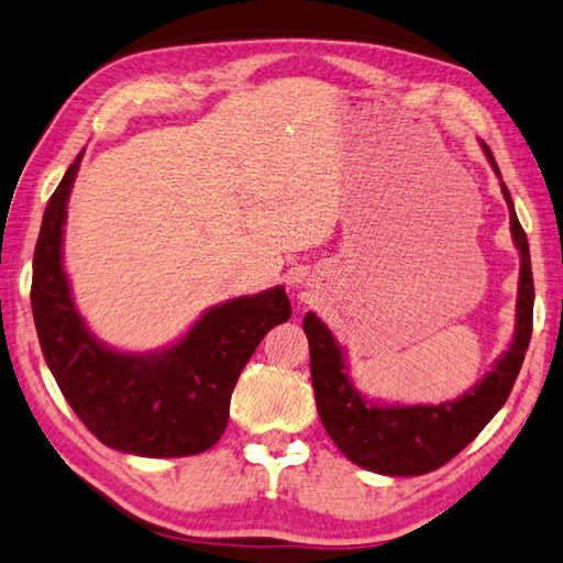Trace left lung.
<instances>
[{
    "label": "left lung",
    "mask_w": 563,
    "mask_h": 563,
    "mask_svg": "<svg viewBox=\"0 0 563 563\" xmlns=\"http://www.w3.org/2000/svg\"><path fill=\"white\" fill-rule=\"evenodd\" d=\"M485 155L499 175L489 147ZM501 177V175H499ZM509 207L511 240H515L521 260L519 294H517V327L509 351L495 368L470 388L457 400L440 406H378L363 398L349 378L346 358L339 341L333 339L327 323L317 313L303 317V333L309 339L311 353V383L317 393V408L323 428L336 448L358 467L390 477L428 475L465 450L482 428L505 406L531 339V317H534V279H531L529 242L517 220L515 202L507 185L501 183Z\"/></svg>",
    "instance_id": "1"
}]
</instances>
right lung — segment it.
Wrapping results in <instances>:
<instances>
[{"instance_id": "1", "label": "right lung", "mask_w": 563, "mask_h": 563, "mask_svg": "<svg viewBox=\"0 0 563 563\" xmlns=\"http://www.w3.org/2000/svg\"><path fill=\"white\" fill-rule=\"evenodd\" d=\"M81 155L46 205L34 250L32 311L48 371L78 420L103 445L141 457H187L222 438L242 368L276 323L289 321L284 287L217 303L153 353L108 349L74 307L62 244Z\"/></svg>"}]
</instances>
